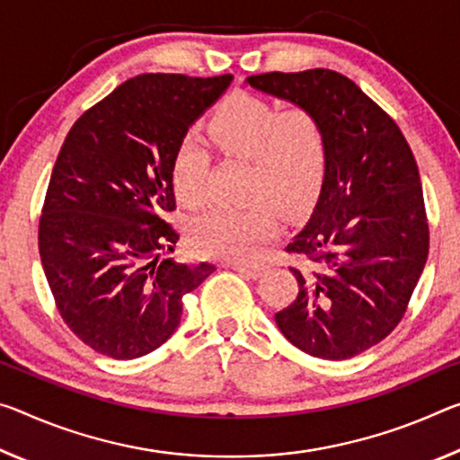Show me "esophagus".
<instances>
[{
	"label": "esophagus",
	"mask_w": 460,
	"mask_h": 460,
	"mask_svg": "<svg viewBox=\"0 0 460 460\" xmlns=\"http://www.w3.org/2000/svg\"><path fill=\"white\" fill-rule=\"evenodd\" d=\"M235 272L247 276V279H258L264 272V266H247V264H231Z\"/></svg>",
	"instance_id": "obj_1"
}]
</instances>
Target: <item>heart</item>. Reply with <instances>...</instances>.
<instances>
[{"label": "heart", "mask_w": 460, "mask_h": 460, "mask_svg": "<svg viewBox=\"0 0 460 460\" xmlns=\"http://www.w3.org/2000/svg\"><path fill=\"white\" fill-rule=\"evenodd\" d=\"M207 138L229 162H245L242 208H213L188 225V245L202 258L243 260L272 235L276 217L303 210L315 199L327 170V130L305 104L231 93L207 120ZM210 153L184 138L172 159V186L180 207L196 210L208 200Z\"/></svg>", "instance_id": "heart-1"}]
</instances>
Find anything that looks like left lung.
I'll list each match as a JSON object with an SVG mask.
<instances>
[{
	"label": "left lung",
	"mask_w": 460,
	"mask_h": 460,
	"mask_svg": "<svg viewBox=\"0 0 460 460\" xmlns=\"http://www.w3.org/2000/svg\"><path fill=\"white\" fill-rule=\"evenodd\" d=\"M247 84L311 106L327 130V170L309 223L284 247L296 296L274 315L290 344L323 360L376 346L403 319L428 260L415 157L395 120L332 69L270 71Z\"/></svg>",
	"instance_id": "8db88e82"
}]
</instances>
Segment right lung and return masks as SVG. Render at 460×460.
Masks as SVG:
<instances>
[{
  "label": "right lung",
  "mask_w": 460,
  "mask_h": 460,
  "mask_svg": "<svg viewBox=\"0 0 460 460\" xmlns=\"http://www.w3.org/2000/svg\"><path fill=\"white\" fill-rule=\"evenodd\" d=\"M233 75L143 73L85 111L65 137L39 223L42 270L69 330L114 360H133L176 332L181 296L213 264L162 253L180 239L172 159Z\"/></svg>",
  "instance_id": "add662e5"
}]
</instances>
